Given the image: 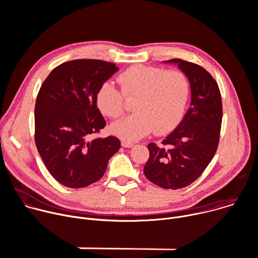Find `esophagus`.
Returning a JSON list of instances; mask_svg holds the SVG:
<instances>
[{"instance_id":"obj_1","label":"esophagus","mask_w":258,"mask_h":258,"mask_svg":"<svg viewBox=\"0 0 258 258\" xmlns=\"http://www.w3.org/2000/svg\"><path fill=\"white\" fill-rule=\"evenodd\" d=\"M121 145H122V147H124V148H132V147L134 146L133 143H130V142H126V141H122Z\"/></svg>"}]
</instances>
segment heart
Wrapping results in <instances>:
<instances>
[{"mask_svg": "<svg viewBox=\"0 0 258 258\" xmlns=\"http://www.w3.org/2000/svg\"><path fill=\"white\" fill-rule=\"evenodd\" d=\"M118 82L121 91L110 82L103 83L96 102L103 114L118 119L125 112L126 99H136V113L111 127L122 140L136 141L153 130L158 135L166 134L185 114L191 84L182 71L134 65L120 73Z\"/></svg>", "mask_w": 258, "mask_h": 258, "instance_id": "obj_1", "label": "heart"}]
</instances>
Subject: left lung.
<instances>
[{"instance_id":"left-lung-1","label":"left lung","mask_w":258,"mask_h":258,"mask_svg":"<svg viewBox=\"0 0 258 258\" xmlns=\"http://www.w3.org/2000/svg\"><path fill=\"white\" fill-rule=\"evenodd\" d=\"M176 63L191 84V105L177 127L161 145H148L145 176L163 189H181L195 181L212 160L219 143L223 102L217 83L198 64L181 59Z\"/></svg>"}]
</instances>
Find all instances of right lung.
Listing matches in <instances>:
<instances>
[{
  "mask_svg": "<svg viewBox=\"0 0 258 258\" xmlns=\"http://www.w3.org/2000/svg\"><path fill=\"white\" fill-rule=\"evenodd\" d=\"M117 70L114 63L97 59L64 62L39 91L35 146L51 175L65 187L85 188L99 180L120 148L113 136L90 140L106 125L97 107V91Z\"/></svg>",
  "mask_w": 258,
  "mask_h": 258,
  "instance_id": "1",
  "label": "right lung"
}]
</instances>
